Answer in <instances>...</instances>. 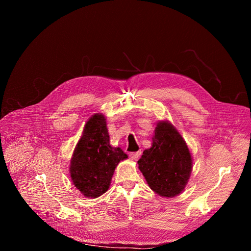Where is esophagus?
Instances as JSON below:
<instances>
[{
	"label": "esophagus",
	"mask_w": 251,
	"mask_h": 251,
	"mask_svg": "<svg viewBox=\"0 0 251 251\" xmlns=\"http://www.w3.org/2000/svg\"><path fill=\"white\" fill-rule=\"evenodd\" d=\"M141 154V151H135V152H131L130 153V159L131 160H137L138 157H139V155Z\"/></svg>",
	"instance_id": "obj_1"
}]
</instances>
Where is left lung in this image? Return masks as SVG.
<instances>
[{"label": "left lung", "instance_id": "8db88e82", "mask_svg": "<svg viewBox=\"0 0 251 251\" xmlns=\"http://www.w3.org/2000/svg\"><path fill=\"white\" fill-rule=\"evenodd\" d=\"M149 186L163 197L179 195L188 183L192 156L185 140L169 121H159L151 147L137 162Z\"/></svg>", "mask_w": 251, "mask_h": 251}]
</instances>
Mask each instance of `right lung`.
Segmentation results:
<instances>
[{
  "mask_svg": "<svg viewBox=\"0 0 251 251\" xmlns=\"http://www.w3.org/2000/svg\"><path fill=\"white\" fill-rule=\"evenodd\" d=\"M105 121L101 113L88 119L70 163L74 186L89 199H97L108 191L116 167L128 157L120 148L110 144Z\"/></svg>",
  "mask_w": 251,
  "mask_h": 251,
  "instance_id": "obj_1",
  "label": "right lung"
}]
</instances>
